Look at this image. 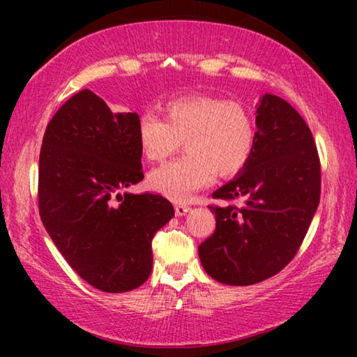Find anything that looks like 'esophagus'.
Wrapping results in <instances>:
<instances>
[{"instance_id":"1","label":"esophagus","mask_w":357,"mask_h":357,"mask_svg":"<svg viewBox=\"0 0 357 357\" xmlns=\"http://www.w3.org/2000/svg\"><path fill=\"white\" fill-rule=\"evenodd\" d=\"M175 209H177V213L180 214V213H183V211H187V208H185V204L183 203H178L177 204V208H175Z\"/></svg>"}]
</instances>
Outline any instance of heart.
<instances>
[{
    "instance_id": "heart-1",
    "label": "heart",
    "mask_w": 357,
    "mask_h": 357,
    "mask_svg": "<svg viewBox=\"0 0 357 357\" xmlns=\"http://www.w3.org/2000/svg\"><path fill=\"white\" fill-rule=\"evenodd\" d=\"M193 153L203 155L211 162H232L238 165L243 154V139L238 130L226 121L218 123L199 135Z\"/></svg>"
}]
</instances>
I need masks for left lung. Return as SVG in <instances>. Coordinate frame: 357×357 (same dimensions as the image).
Instances as JSON below:
<instances>
[{"label":"left lung","mask_w":357,"mask_h":357,"mask_svg":"<svg viewBox=\"0 0 357 357\" xmlns=\"http://www.w3.org/2000/svg\"><path fill=\"white\" fill-rule=\"evenodd\" d=\"M138 114L112 112L89 89L47 125L38 159V211L73 270L96 289L126 292L153 271L151 242L174 218L169 199L123 192L143 180Z\"/></svg>","instance_id":"1"}]
</instances>
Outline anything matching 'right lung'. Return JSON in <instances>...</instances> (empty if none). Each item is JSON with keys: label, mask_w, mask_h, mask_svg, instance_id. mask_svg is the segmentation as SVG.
<instances>
[{"label": "right lung", "mask_w": 357, "mask_h": 357, "mask_svg": "<svg viewBox=\"0 0 357 357\" xmlns=\"http://www.w3.org/2000/svg\"><path fill=\"white\" fill-rule=\"evenodd\" d=\"M243 169L213 193L216 231L198 247L204 271L229 286L280 273L302 245L320 202V159L312 131L292 105L265 94Z\"/></svg>", "instance_id": "1"}]
</instances>
